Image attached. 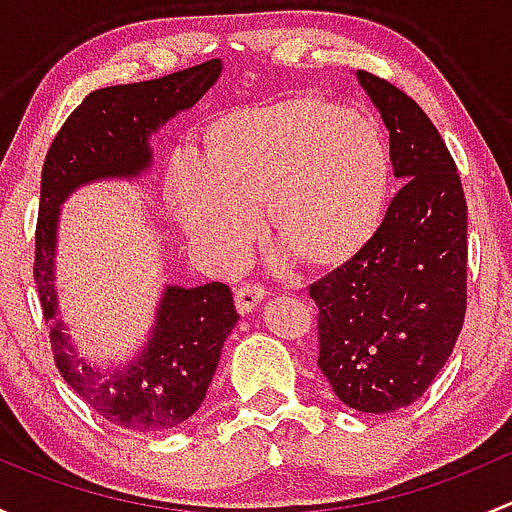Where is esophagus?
Segmentation results:
<instances>
[{
    "instance_id": "1",
    "label": "esophagus",
    "mask_w": 512,
    "mask_h": 512,
    "mask_svg": "<svg viewBox=\"0 0 512 512\" xmlns=\"http://www.w3.org/2000/svg\"><path fill=\"white\" fill-rule=\"evenodd\" d=\"M267 297L265 287L260 285H245L235 289V307L240 314H250L252 309H257V304Z\"/></svg>"
}]
</instances>
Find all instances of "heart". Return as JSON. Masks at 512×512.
Instances as JSON below:
<instances>
[{"mask_svg":"<svg viewBox=\"0 0 512 512\" xmlns=\"http://www.w3.org/2000/svg\"><path fill=\"white\" fill-rule=\"evenodd\" d=\"M205 146V165L173 160L168 200L190 240L230 265L265 203L275 240L309 267L347 262L384 215L391 158L369 113L317 96L237 108L208 128Z\"/></svg>","mask_w":512,"mask_h":512,"instance_id":"obj_1","label":"heart"}]
</instances>
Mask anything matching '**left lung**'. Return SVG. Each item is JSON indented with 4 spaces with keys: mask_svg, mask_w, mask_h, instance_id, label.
<instances>
[{
    "mask_svg": "<svg viewBox=\"0 0 512 512\" xmlns=\"http://www.w3.org/2000/svg\"><path fill=\"white\" fill-rule=\"evenodd\" d=\"M356 79L389 128L404 180L384 220L344 265L309 285L319 369L349 409L394 414L421 399L466 319L468 205L441 133L386 79Z\"/></svg>",
    "mask_w": 512,
    "mask_h": 512,
    "instance_id": "8db88e82",
    "label": "left lung"
}]
</instances>
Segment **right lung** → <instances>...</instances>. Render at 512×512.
<instances>
[{
    "mask_svg": "<svg viewBox=\"0 0 512 512\" xmlns=\"http://www.w3.org/2000/svg\"><path fill=\"white\" fill-rule=\"evenodd\" d=\"M220 71V59H210L160 79L94 91L66 118L41 168L34 282L51 352L66 384L96 414L128 431L175 428L200 409L240 314L223 282L193 289L165 287L151 339L131 364L111 371L86 364L74 354L56 304L59 208L79 185L141 175L153 158L151 133L178 111L195 106L218 81Z\"/></svg>",
    "mask_w": 512,
    "mask_h": 512,
    "instance_id": "right-lung-1",
    "label": "right lung"
}]
</instances>
